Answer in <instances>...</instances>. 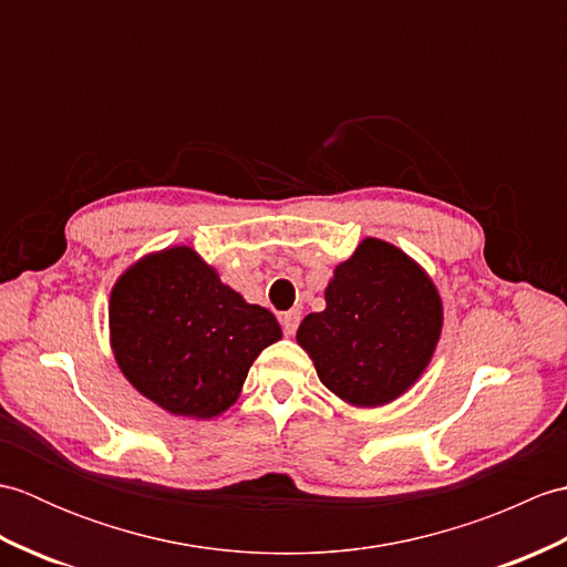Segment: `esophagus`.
I'll return each mask as SVG.
<instances>
[{"instance_id": "34e87169", "label": "esophagus", "mask_w": 567, "mask_h": 567, "mask_svg": "<svg viewBox=\"0 0 567 567\" xmlns=\"http://www.w3.org/2000/svg\"><path fill=\"white\" fill-rule=\"evenodd\" d=\"M299 319H302V311H297V309L285 311V315L280 317L285 336H295V331H297V327H299Z\"/></svg>"}]
</instances>
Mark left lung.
Instances as JSON below:
<instances>
[{
    "label": "left lung",
    "instance_id": "8db88e82",
    "mask_svg": "<svg viewBox=\"0 0 567 567\" xmlns=\"http://www.w3.org/2000/svg\"><path fill=\"white\" fill-rule=\"evenodd\" d=\"M327 309L307 315L297 343L319 380L355 406L390 404L421 378L441 339L436 285L404 250L365 238L336 265Z\"/></svg>",
    "mask_w": 567,
    "mask_h": 567
}]
</instances>
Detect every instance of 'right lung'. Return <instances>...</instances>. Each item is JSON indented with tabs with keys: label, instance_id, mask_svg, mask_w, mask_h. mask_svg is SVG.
I'll list each match as a JSON object with an SVG mask.
<instances>
[{
	"label": "right lung",
	"instance_id": "add662e5",
	"mask_svg": "<svg viewBox=\"0 0 567 567\" xmlns=\"http://www.w3.org/2000/svg\"><path fill=\"white\" fill-rule=\"evenodd\" d=\"M110 333L118 368L143 396L175 416L212 419L238 400L252 360L282 329L189 246H173L118 277Z\"/></svg>",
	"mask_w": 567,
	"mask_h": 567
}]
</instances>
